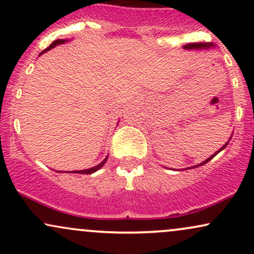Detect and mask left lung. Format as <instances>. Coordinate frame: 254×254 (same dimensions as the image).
<instances>
[{
    "instance_id": "left-lung-1",
    "label": "left lung",
    "mask_w": 254,
    "mask_h": 254,
    "mask_svg": "<svg viewBox=\"0 0 254 254\" xmlns=\"http://www.w3.org/2000/svg\"><path fill=\"white\" fill-rule=\"evenodd\" d=\"M211 46H212V44H210V43H192V44H186V45L184 46V49H186V50H194V49H196V50H199V49H209V48H211ZM230 138H232V137H230ZM230 138H229V139H230ZM228 142H229V141H228ZM228 142H227V143L224 144L223 147L221 148L220 150H217L216 153L214 154V155H211L210 157H208V159H206L205 161H203L202 164H199V165H197V166H193V167H192V168H196V167H198V166H203V165H205L208 161H210L212 157L216 156L217 154L220 153L221 150H223L224 148H226L227 145H228Z\"/></svg>"
}]
</instances>
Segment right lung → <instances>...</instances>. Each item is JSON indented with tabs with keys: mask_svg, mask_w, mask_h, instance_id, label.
Returning a JSON list of instances; mask_svg holds the SVG:
<instances>
[{
	"mask_svg": "<svg viewBox=\"0 0 254 254\" xmlns=\"http://www.w3.org/2000/svg\"><path fill=\"white\" fill-rule=\"evenodd\" d=\"M66 40H64V39H57V40H55L54 43L51 44L50 46H49V48H46L45 50H43L42 52H40V55H43L44 52H46V51H49V50H51L52 48H55V46L56 45H60V44H63V43H65ZM107 161V157L106 159H104L103 160V162H100V164L99 165H97L95 166V167H92V168H88V170H82V171H72V172H70V173H80V174H92V173H94V172H97L98 170H100L101 167H103V166L105 165V162Z\"/></svg>",
	"mask_w": 254,
	"mask_h": 254,
	"instance_id": "1",
	"label": "right lung"
}]
</instances>
